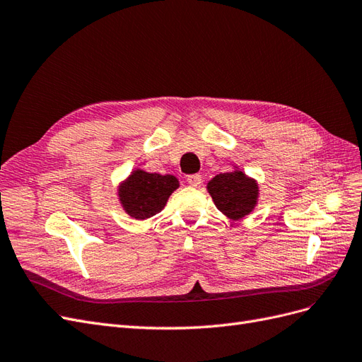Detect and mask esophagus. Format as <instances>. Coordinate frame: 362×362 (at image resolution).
Instances as JSON below:
<instances>
[{"label": "esophagus", "mask_w": 362, "mask_h": 362, "mask_svg": "<svg viewBox=\"0 0 362 362\" xmlns=\"http://www.w3.org/2000/svg\"><path fill=\"white\" fill-rule=\"evenodd\" d=\"M188 183L191 185V186H198V185H202V180H203V177L200 176V174H192V176H188Z\"/></svg>", "instance_id": "1"}]
</instances>
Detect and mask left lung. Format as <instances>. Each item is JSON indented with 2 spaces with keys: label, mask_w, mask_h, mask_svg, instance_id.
Listing matches in <instances>:
<instances>
[{
  "label": "left lung",
  "mask_w": 362,
  "mask_h": 362,
  "mask_svg": "<svg viewBox=\"0 0 362 362\" xmlns=\"http://www.w3.org/2000/svg\"><path fill=\"white\" fill-rule=\"evenodd\" d=\"M207 191L218 211L233 221L250 215L259 198L257 182L238 168L218 174L207 183Z\"/></svg>",
  "instance_id": "1"
}]
</instances>
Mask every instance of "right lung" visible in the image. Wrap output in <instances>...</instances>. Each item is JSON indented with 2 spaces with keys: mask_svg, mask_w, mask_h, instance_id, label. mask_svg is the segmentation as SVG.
Segmentation results:
<instances>
[{
  "mask_svg": "<svg viewBox=\"0 0 362 362\" xmlns=\"http://www.w3.org/2000/svg\"><path fill=\"white\" fill-rule=\"evenodd\" d=\"M179 188V180L171 174L135 170L119 186V200L124 212L135 219H147L165 207L168 197Z\"/></svg>",
  "mask_w": 362,
  "mask_h": 362,
  "instance_id": "add662e5",
  "label": "right lung"
}]
</instances>
